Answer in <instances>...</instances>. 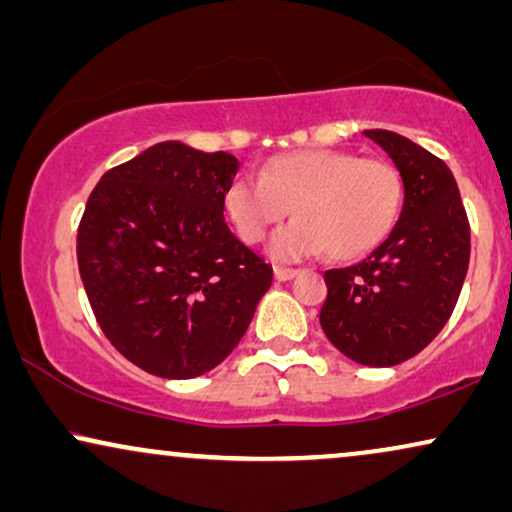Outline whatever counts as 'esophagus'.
<instances>
[{
	"label": "esophagus",
	"instance_id": "obj_1",
	"mask_svg": "<svg viewBox=\"0 0 512 512\" xmlns=\"http://www.w3.org/2000/svg\"><path fill=\"white\" fill-rule=\"evenodd\" d=\"M297 274V269H288V267H274V278L276 281H290Z\"/></svg>",
	"mask_w": 512,
	"mask_h": 512
}]
</instances>
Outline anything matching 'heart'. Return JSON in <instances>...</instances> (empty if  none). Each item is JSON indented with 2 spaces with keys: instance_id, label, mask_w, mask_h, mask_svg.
<instances>
[{
  "instance_id": "heart-1",
  "label": "heart",
  "mask_w": 512,
  "mask_h": 512,
  "mask_svg": "<svg viewBox=\"0 0 512 512\" xmlns=\"http://www.w3.org/2000/svg\"><path fill=\"white\" fill-rule=\"evenodd\" d=\"M404 181L385 160L309 148L264 163L260 179L236 177L224 191V212L245 243H260L293 208L269 252L293 262L326 250L333 260L366 255L397 224Z\"/></svg>"
}]
</instances>
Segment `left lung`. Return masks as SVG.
I'll list each match as a JSON object with an SVG mask.
<instances>
[{"mask_svg": "<svg viewBox=\"0 0 512 512\" xmlns=\"http://www.w3.org/2000/svg\"><path fill=\"white\" fill-rule=\"evenodd\" d=\"M364 134L399 170L404 205L366 260L323 274L319 321L345 357L383 368L416 357L449 321L468 274L470 224L444 160L397 132Z\"/></svg>", "mask_w": 512, "mask_h": 512, "instance_id": "1", "label": "left lung"}]
</instances>
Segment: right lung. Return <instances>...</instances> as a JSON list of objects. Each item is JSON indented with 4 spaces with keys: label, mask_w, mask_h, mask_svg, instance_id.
Instances as JSON below:
<instances>
[{
    "label": "right lung",
    "mask_w": 512,
    "mask_h": 512,
    "mask_svg": "<svg viewBox=\"0 0 512 512\" xmlns=\"http://www.w3.org/2000/svg\"><path fill=\"white\" fill-rule=\"evenodd\" d=\"M231 153L163 141L103 174L77 229V267L101 331L158 378L229 357L271 286V264L224 222Z\"/></svg>",
    "instance_id": "add662e5"
}]
</instances>
